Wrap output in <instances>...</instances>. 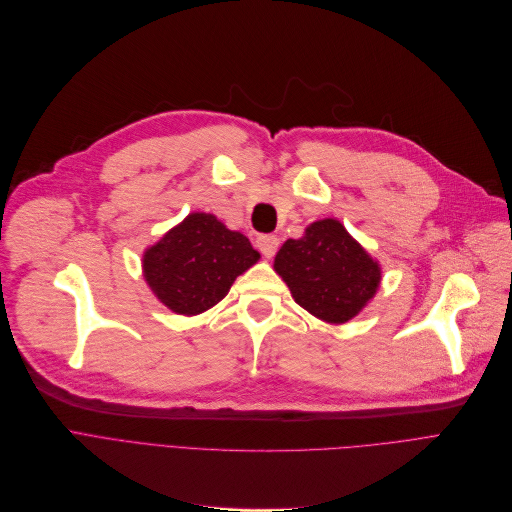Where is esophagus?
Returning <instances> with one entry per match:
<instances>
[{
  "instance_id": "34e87169",
  "label": "esophagus",
  "mask_w": 512,
  "mask_h": 512,
  "mask_svg": "<svg viewBox=\"0 0 512 512\" xmlns=\"http://www.w3.org/2000/svg\"><path fill=\"white\" fill-rule=\"evenodd\" d=\"M258 250L264 258H273L279 250V237L277 235H260L258 237Z\"/></svg>"
}]
</instances>
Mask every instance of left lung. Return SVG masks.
I'll return each instance as SVG.
<instances>
[{"instance_id": "obj_1", "label": "left lung", "mask_w": 512, "mask_h": 512, "mask_svg": "<svg viewBox=\"0 0 512 512\" xmlns=\"http://www.w3.org/2000/svg\"><path fill=\"white\" fill-rule=\"evenodd\" d=\"M275 271L302 308L329 323L350 321L381 281L379 264L335 218L312 223L302 239H287Z\"/></svg>"}]
</instances>
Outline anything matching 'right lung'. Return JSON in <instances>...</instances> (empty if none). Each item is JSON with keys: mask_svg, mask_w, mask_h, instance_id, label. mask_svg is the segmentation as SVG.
<instances>
[{"mask_svg": "<svg viewBox=\"0 0 512 512\" xmlns=\"http://www.w3.org/2000/svg\"><path fill=\"white\" fill-rule=\"evenodd\" d=\"M258 258L246 235L212 214L193 212L145 252L143 275L170 310L198 314L221 302Z\"/></svg>", "mask_w": 512, "mask_h": 512, "instance_id": "add662e5", "label": "right lung"}]
</instances>
